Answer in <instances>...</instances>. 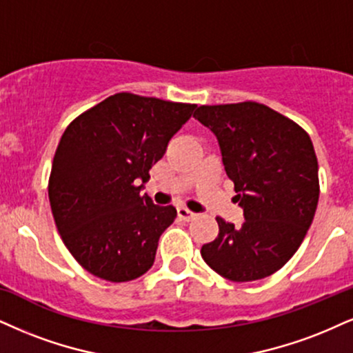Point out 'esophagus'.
I'll return each instance as SVG.
<instances>
[{"label":"esophagus","instance_id":"esophagus-1","mask_svg":"<svg viewBox=\"0 0 353 353\" xmlns=\"http://www.w3.org/2000/svg\"><path fill=\"white\" fill-rule=\"evenodd\" d=\"M176 212H178V217H180L181 221H191L194 216H196V214H194V212H191L190 210H186V208H178Z\"/></svg>","mask_w":353,"mask_h":353}]
</instances>
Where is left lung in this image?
Masks as SVG:
<instances>
[{"label":"left lung","instance_id":"1","mask_svg":"<svg viewBox=\"0 0 353 353\" xmlns=\"http://www.w3.org/2000/svg\"><path fill=\"white\" fill-rule=\"evenodd\" d=\"M194 119L219 142L243 224L216 217L219 234L201 256L230 281L273 275L299 249L314 219L319 175L314 147L294 121L255 101L199 106Z\"/></svg>","mask_w":353,"mask_h":353}]
</instances>
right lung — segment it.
Wrapping results in <instances>:
<instances>
[{"label": "right lung", "mask_w": 353, "mask_h": 353, "mask_svg": "<svg viewBox=\"0 0 353 353\" xmlns=\"http://www.w3.org/2000/svg\"><path fill=\"white\" fill-rule=\"evenodd\" d=\"M194 108L116 93L65 129L52 162L50 208L65 247L91 275L123 283L154 265L176 210L142 196L139 183Z\"/></svg>", "instance_id": "add662e5"}]
</instances>
